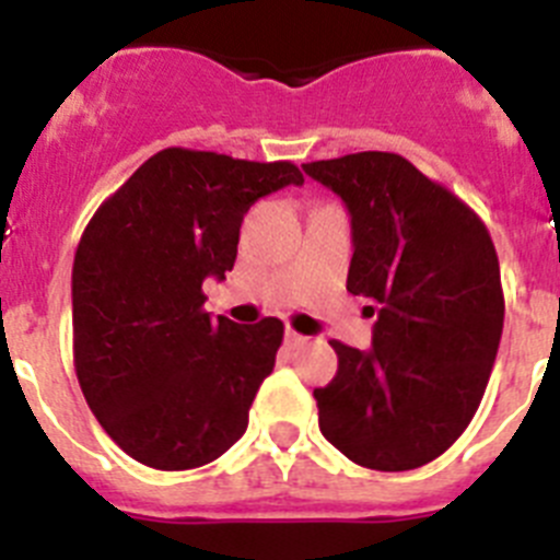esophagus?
Listing matches in <instances>:
<instances>
[{"instance_id": "obj_1", "label": "esophagus", "mask_w": 560, "mask_h": 560, "mask_svg": "<svg viewBox=\"0 0 560 560\" xmlns=\"http://www.w3.org/2000/svg\"><path fill=\"white\" fill-rule=\"evenodd\" d=\"M285 345H289L291 350L303 348V345H308V336L296 334V330H285Z\"/></svg>"}]
</instances>
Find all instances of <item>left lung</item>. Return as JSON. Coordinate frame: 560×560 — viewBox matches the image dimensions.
<instances>
[{"instance_id":"obj_1","label":"left lung","mask_w":560,"mask_h":560,"mask_svg":"<svg viewBox=\"0 0 560 560\" xmlns=\"http://www.w3.org/2000/svg\"><path fill=\"white\" fill-rule=\"evenodd\" d=\"M303 171L348 205V291L373 300L370 316L378 311L368 353L330 341L339 370L314 389L319 429L355 465L412 471L468 429L491 378L504 319L491 232L398 153H348Z\"/></svg>"}]
</instances>
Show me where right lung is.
<instances>
[{
    "mask_svg": "<svg viewBox=\"0 0 560 560\" xmlns=\"http://www.w3.org/2000/svg\"><path fill=\"white\" fill-rule=\"evenodd\" d=\"M285 185H303L294 162L165 148L83 230L72 266L78 384L137 463L201 468L246 432L283 323L210 319L201 283L232 271L246 210Z\"/></svg>",
    "mask_w": 560,
    "mask_h": 560,
    "instance_id": "add662e5",
    "label": "right lung"
}]
</instances>
